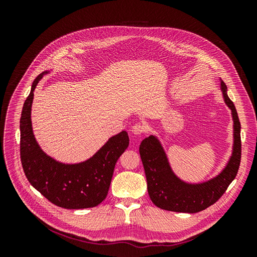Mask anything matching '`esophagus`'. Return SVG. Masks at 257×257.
I'll return each instance as SVG.
<instances>
[{"label":"esophagus","instance_id":"esophagus-1","mask_svg":"<svg viewBox=\"0 0 257 257\" xmlns=\"http://www.w3.org/2000/svg\"><path fill=\"white\" fill-rule=\"evenodd\" d=\"M132 132H133L135 135H142L147 132V126L142 122H137L134 124V126L132 127Z\"/></svg>","mask_w":257,"mask_h":257}]
</instances>
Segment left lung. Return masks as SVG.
<instances>
[{"label": "left lung", "instance_id": "obj_1", "mask_svg": "<svg viewBox=\"0 0 257 257\" xmlns=\"http://www.w3.org/2000/svg\"><path fill=\"white\" fill-rule=\"evenodd\" d=\"M221 83L225 102L231 109L234 119V152L228 165L208 182L195 185L184 183L173 174L158 139L153 136L144 139L139 146V154L145 168L148 193L157 207L175 212L203 211L222 197L236 178L241 162V125L236 107L226 94V85L223 81Z\"/></svg>", "mask_w": 257, "mask_h": 257}]
</instances>
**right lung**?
Here are the masks:
<instances>
[{
	"instance_id": "right-lung-1",
	"label": "right lung",
	"mask_w": 257,
	"mask_h": 257,
	"mask_svg": "<svg viewBox=\"0 0 257 257\" xmlns=\"http://www.w3.org/2000/svg\"><path fill=\"white\" fill-rule=\"evenodd\" d=\"M45 73L38 75L23 104L20 118V159L29 182L50 203L65 209L96 207L106 198L115 163L127 149L125 131L111 137L93 158L65 165L46 155L37 145L31 123L34 90Z\"/></svg>"
}]
</instances>
